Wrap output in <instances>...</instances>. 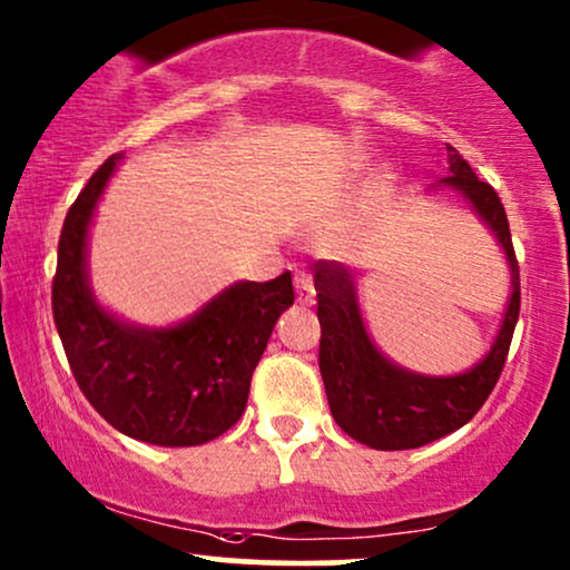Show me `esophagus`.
<instances>
[{
    "label": "esophagus",
    "instance_id": "obj_1",
    "mask_svg": "<svg viewBox=\"0 0 570 570\" xmlns=\"http://www.w3.org/2000/svg\"><path fill=\"white\" fill-rule=\"evenodd\" d=\"M293 283H295V291H298V301L306 303V306H312V303H314V283H312V277H308L306 272H295Z\"/></svg>",
    "mask_w": 570,
    "mask_h": 570
}]
</instances>
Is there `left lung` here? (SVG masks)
Masks as SVG:
<instances>
[{
    "instance_id": "obj_1",
    "label": "left lung",
    "mask_w": 570,
    "mask_h": 570,
    "mask_svg": "<svg viewBox=\"0 0 570 570\" xmlns=\"http://www.w3.org/2000/svg\"><path fill=\"white\" fill-rule=\"evenodd\" d=\"M445 186L469 198L498 235L513 269V295L505 322L482 364L458 376H419L390 364L361 322L351 272L337 262L314 264L316 316L322 324L320 372L337 426L374 450H411L461 430L476 416L498 384L521 312L519 258L505 206L490 183L479 180L453 146H448Z\"/></svg>"
}]
</instances>
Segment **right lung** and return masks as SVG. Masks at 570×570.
Here are the masks:
<instances>
[{
  "label": "right lung",
  "mask_w": 570,
  "mask_h": 570,
  "mask_svg": "<svg viewBox=\"0 0 570 570\" xmlns=\"http://www.w3.org/2000/svg\"><path fill=\"white\" fill-rule=\"evenodd\" d=\"M109 157L72 202L59 233L51 314L80 393L117 432L161 448L219 438L243 416L250 376L277 316L293 303L291 272L238 283L173 330H138L94 301L86 233L115 173Z\"/></svg>",
  "instance_id": "right-lung-1"
}]
</instances>
